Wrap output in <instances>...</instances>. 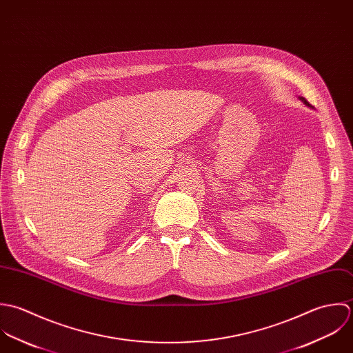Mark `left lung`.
Instances as JSON below:
<instances>
[{
	"mask_svg": "<svg viewBox=\"0 0 353 353\" xmlns=\"http://www.w3.org/2000/svg\"><path fill=\"white\" fill-rule=\"evenodd\" d=\"M300 99H301V101H303L305 105H308V106H310V102H307V99H305V98H300Z\"/></svg>",
	"mask_w": 353,
	"mask_h": 353,
	"instance_id": "obj_1",
	"label": "left lung"
}]
</instances>
